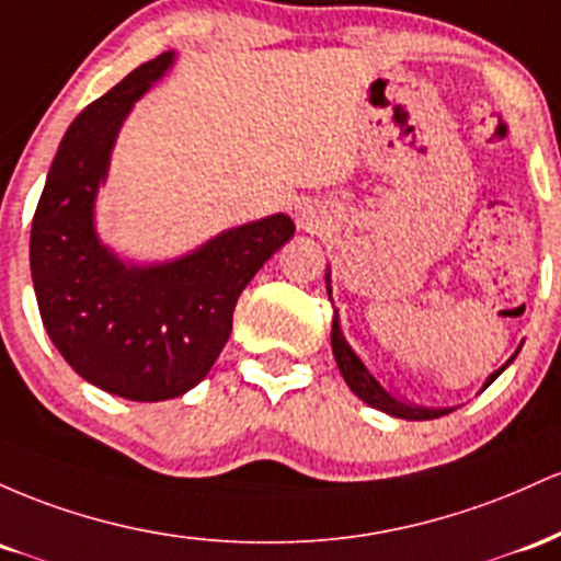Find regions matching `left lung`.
Segmentation results:
<instances>
[{"label":"left lung","instance_id":"left-lung-1","mask_svg":"<svg viewBox=\"0 0 561 561\" xmlns=\"http://www.w3.org/2000/svg\"><path fill=\"white\" fill-rule=\"evenodd\" d=\"M325 280H329V278H325ZM329 297H331V288H329ZM331 347H333V357H336L339 370H342L344 381H347V387L363 402H368L370 408H379V411L389 413V416L408 419V421H430V419H439V416H445V413H450V408H419V405H408V402L392 398V394H389L387 389H383L381 383L376 381L374 376H370V370L365 368L360 357L352 352L347 339H344V333H342V325H339V314L336 312H333V325H331ZM517 352H514L512 360H508V363H514ZM508 363L503 365V368L495 370V374H490V379L484 381V387H490V383L499 379L503 370L508 368Z\"/></svg>","mask_w":561,"mask_h":561}]
</instances>
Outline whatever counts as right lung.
I'll use <instances>...</instances> for the list:
<instances>
[{"label":"right lung","mask_w":561,"mask_h":561,"mask_svg":"<svg viewBox=\"0 0 561 561\" xmlns=\"http://www.w3.org/2000/svg\"><path fill=\"white\" fill-rule=\"evenodd\" d=\"M174 62H142L87 105L62 137L31 225L42 323L66 363L124 400L180 398L228 344L249 280L294 236L286 214L219 232L182 260L124 264L94 232V198L122 122Z\"/></svg>","instance_id":"obj_1"}]
</instances>
